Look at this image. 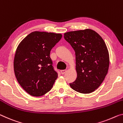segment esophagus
Listing matches in <instances>:
<instances>
[{
	"instance_id": "34e87169",
	"label": "esophagus",
	"mask_w": 123,
	"mask_h": 123,
	"mask_svg": "<svg viewBox=\"0 0 123 123\" xmlns=\"http://www.w3.org/2000/svg\"><path fill=\"white\" fill-rule=\"evenodd\" d=\"M66 71H67L66 70H60V72H61L62 74H64L66 73Z\"/></svg>"
}]
</instances>
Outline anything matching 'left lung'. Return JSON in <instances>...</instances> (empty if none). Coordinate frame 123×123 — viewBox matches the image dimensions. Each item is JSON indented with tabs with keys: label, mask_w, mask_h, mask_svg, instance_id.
Here are the masks:
<instances>
[{
	"label": "left lung",
	"mask_w": 123,
	"mask_h": 123,
	"mask_svg": "<svg viewBox=\"0 0 123 123\" xmlns=\"http://www.w3.org/2000/svg\"><path fill=\"white\" fill-rule=\"evenodd\" d=\"M64 37L76 56L77 78L70 86L80 93H91L101 85L108 71L106 44L99 34L91 29L68 32Z\"/></svg>",
	"instance_id": "8db88e82"
}]
</instances>
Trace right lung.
<instances>
[{"label": "right lung", "instance_id": "right-lung-1", "mask_svg": "<svg viewBox=\"0 0 123 123\" xmlns=\"http://www.w3.org/2000/svg\"><path fill=\"white\" fill-rule=\"evenodd\" d=\"M62 37L60 33L35 31L18 44L14 60L15 75L31 96L39 97L52 89L58 74L53 67L50 52Z\"/></svg>", "mask_w": 123, "mask_h": 123}]
</instances>
